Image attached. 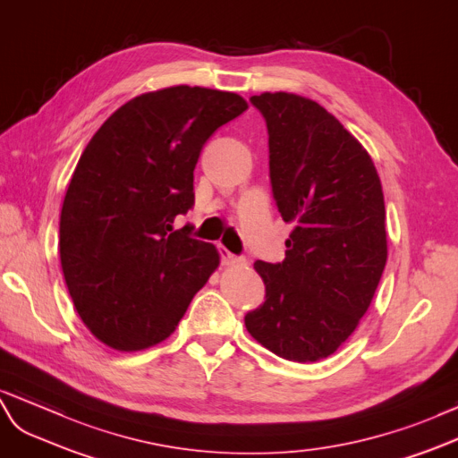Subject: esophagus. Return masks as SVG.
I'll return each mask as SVG.
<instances>
[{"label": "esophagus", "mask_w": 458, "mask_h": 458, "mask_svg": "<svg viewBox=\"0 0 458 458\" xmlns=\"http://www.w3.org/2000/svg\"><path fill=\"white\" fill-rule=\"evenodd\" d=\"M218 251H220V257H222V263H225V265H245V259L230 253L222 243L218 245Z\"/></svg>", "instance_id": "1"}]
</instances>
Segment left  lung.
Instances as JSON below:
<instances>
[{"label":"left lung","mask_w":458,"mask_h":458,"mask_svg":"<svg viewBox=\"0 0 458 458\" xmlns=\"http://www.w3.org/2000/svg\"><path fill=\"white\" fill-rule=\"evenodd\" d=\"M251 104L268 129L278 213L294 230L283 263L253 265L267 294L245 329L280 358L318 361L356 331L381 280V180L360 140L315 100L263 92Z\"/></svg>","instance_id":"obj_1"}]
</instances>
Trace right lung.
I'll return each mask as SVG.
<instances>
[{
	"label": "right lung",
	"instance_id": "right-lung-1",
	"mask_svg": "<svg viewBox=\"0 0 458 458\" xmlns=\"http://www.w3.org/2000/svg\"><path fill=\"white\" fill-rule=\"evenodd\" d=\"M245 110L236 92L168 87L125 102L89 140L64 199L60 259L100 343L137 352L166 341L216 271L215 245L172 225L193 207L207 139Z\"/></svg>",
	"mask_w": 458,
	"mask_h": 458
}]
</instances>
